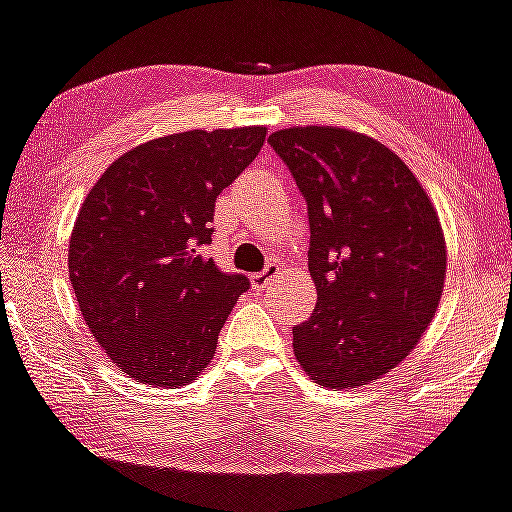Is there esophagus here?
I'll use <instances>...</instances> for the list:
<instances>
[{"mask_svg":"<svg viewBox=\"0 0 512 512\" xmlns=\"http://www.w3.org/2000/svg\"><path fill=\"white\" fill-rule=\"evenodd\" d=\"M279 274H281V264L269 262L267 267H264L260 274L252 276V283H255V286L260 288V291H267V288H272V283H274V279H276V276H279Z\"/></svg>","mask_w":512,"mask_h":512,"instance_id":"obj_1","label":"esophagus"}]
</instances>
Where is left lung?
<instances>
[{
    "mask_svg": "<svg viewBox=\"0 0 512 512\" xmlns=\"http://www.w3.org/2000/svg\"><path fill=\"white\" fill-rule=\"evenodd\" d=\"M307 202L317 307L293 326L307 377L355 389L391 372L434 319L446 240L427 190L396 152L336 126L269 135Z\"/></svg>",
    "mask_w": 512,
    "mask_h": 512,
    "instance_id": "1",
    "label": "left lung"
}]
</instances>
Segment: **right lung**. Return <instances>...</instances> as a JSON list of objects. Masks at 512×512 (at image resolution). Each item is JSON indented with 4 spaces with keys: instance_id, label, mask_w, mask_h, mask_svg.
Wrapping results in <instances>:
<instances>
[{
    "instance_id": "1",
    "label": "right lung",
    "mask_w": 512,
    "mask_h": 512,
    "mask_svg": "<svg viewBox=\"0 0 512 512\" xmlns=\"http://www.w3.org/2000/svg\"><path fill=\"white\" fill-rule=\"evenodd\" d=\"M267 128L186 131L133 147L90 188L73 224L69 279L92 336L128 377L186 386L212 360L245 274H226L212 243L214 202Z\"/></svg>"
}]
</instances>
